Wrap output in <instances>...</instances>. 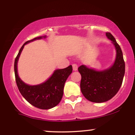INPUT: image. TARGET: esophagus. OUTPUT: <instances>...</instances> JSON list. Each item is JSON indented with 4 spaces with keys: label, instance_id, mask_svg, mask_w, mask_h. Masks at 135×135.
Returning a JSON list of instances; mask_svg holds the SVG:
<instances>
[{
    "label": "esophagus",
    "instance_id": "obj_1",
    "mask_svg": "<svg viewBox=\"0 0 135 135\" xmlns=\"http://www.w3.org/2000/svg\"><path fill=\"white\" fill-rule=\"evenodd\" d=\"M72 67H73V70L76 71L77 69H78V66L76 64H73L72 65Z\"/></svg>",
    "mask_w": 135,
    "mask_h": 135
}]
</instances>
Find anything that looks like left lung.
Instances as JSON below:
<instances>
[{"label":"left lung","instance_id":"left-lung-1","mask_svg":"<svg viewBox=\"0 0 135 135\" xmlns=\"http://www.w3.org/2000/svg\"><path fill=\"white\" fill-rule=\"evenodd\" d=\"M106 36L112 41L116 49V58L109 69L97 71L81 65L78 70L81 75L80 90L89 101L102 103L112 98L121 86L125 73V63L121 49L110 32Z\"/></svg>","mask_w":135,"mask_h":135}]
</instances>
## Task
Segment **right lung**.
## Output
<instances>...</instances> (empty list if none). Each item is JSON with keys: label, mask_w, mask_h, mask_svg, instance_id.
I'll return each instance as SVG.
<instances>
[{"label": "right lung", "mask_w": 135, "mask_h": 135, "mask_svg": "<svg viewBox=\"0 0 135 135\" xmlns=\"http://www.w3.org/2000/svg\"><path fill=\"white\" fill-rule=\"evenodd\" d=\"M46 37V36L37 37L26 42L20 49L15 61V79L20 93L31 105L44 110L55 107L61 101L65 83L72 72V65L65 69L56 70L51 76L44 83L35 86H30L23 82L18 76L17 63L25 45L35 40Z\"/></svg>", "instance_id": "add662e5"}]
</instances>
